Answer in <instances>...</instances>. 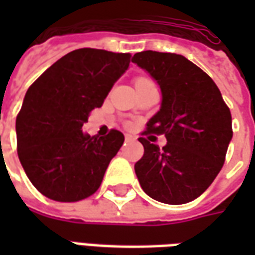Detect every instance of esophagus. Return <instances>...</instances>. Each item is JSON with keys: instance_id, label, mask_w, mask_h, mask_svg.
<instances>
[{"instance_id": "esophagus-1", "label": "esophagus", "mask_w": 255, "mask_h": 255, "mask_svg": "<svg viewBox=\"0 0 255 255\" xmlns=\"http://www.w3.org/2000/svg\"><path fill=\"white\" fill-rule=\"evenodd\" d=\"M135 140V136L132 135H126V142H133Z\"/></svg>"}]
</instances>
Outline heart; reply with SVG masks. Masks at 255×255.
Returning <instances> with one entry per match:
<instances>
[{"mask_svg":"<svg viewBox=\"0 0 255 255\" xmlns=\"http://www.w3.org/2000/svg\"><path fill=\"white\" fill-rule=\"evenodd\" d=\"M146 82H151V80H150V79H147V78L136 79V83H146Z\"/></svg>","mask_w":255,"mask_h":255,"instance_id":"heart-1","label":"heart"}]
</instances>
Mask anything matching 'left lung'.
I'll list each match as a JSON object with an SVG mask.
<instances>
[{
	"mask_svg": "<svg viewBox=\"0 0 255 255\" xmlns=\"http://www.w3.org/2000/svg\"><path fill=\"white\" fill-rule=\"evenodd\" d=\"M132 63L160 84L161 109L142 135H165L160 149L147 138L143 157L135 164L140 187L155 201L182 205L194 201L213 183L224 165L232 139L230 108L208 73L175 53L146 50Z\"/></svg>",
	"mask_w": 255,
	"mask_h": 255,
	"instance_id": "left-lung-1",
	"label": "left lung"
}]
</instances>
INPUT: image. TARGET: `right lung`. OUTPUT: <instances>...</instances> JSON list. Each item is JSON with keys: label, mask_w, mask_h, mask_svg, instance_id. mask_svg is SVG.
Segmentation results:
<instances>
[{"label": "right lung", "mask_w": 255, "mask_h": 255, "mask_svg": "<svg viewBox=\"0 0 255 255\" xmlns=\"http://www.w3.org/2000/svg\"><path fill=\"white\" fill-rule=\"evenodd\" d=\"M129 53L78 49L47 68L25 93L16 117L17 154L38 191L58 202H78L100 188L124 135L82 131L127 71Z\"/></svg>", "instance_id": "1"}]
</instances>
